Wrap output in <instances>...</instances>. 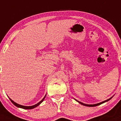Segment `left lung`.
<instances>
[{
    "label": "left lung",
    "mask_w": 121,
    "mask_h": 121,
    "mask_svg": "<svg viewBox=\"0 0 121 121\" xmlns=\"http://www.w3.org/2000/svg\"><path fill=\"white\" fill-rule=\"evenodd\" d=\"M112 97L110 98V99H107V100H105V101H102V102H101V103H97V104H84V103H82V102H80V101H78V100H76V99H75V100L76 101H78V102L79 103H80V104H82V105H85V106H87V107H95V106H97V105H100V104H101L104 103H105V102H107V101H109V100H110V99H111Z\"/></svg>",
    "instance_id": "1"
}]
</instances>
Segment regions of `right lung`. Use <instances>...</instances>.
<instances>
[{"label": "right lung", "instance_id": "1", "mask_svg": "<svg viewBox=\"0 0 121 121\" xmlns=\"http://www.w3.org/2000/svg\"><path fill=\"white\" fill-rule=\"evenodd\" d=\"M45 97H46V96H44L43 99L41 101H40V102H39V103H37V104H35V105H32V106H24V105H20V104H18L16 103V102H14V101H13V100H11V99H10V98H9V99L10 100V101H11V103H12L14 105H16V107H17L21 108H23V109H26V110H30V109H33V108H34L38 106V105H39V104H40V103H42L43 102V100H44V98H45Z\"/></svg>", "mask_w": 121, "mask_h": 121}]
</instances>
